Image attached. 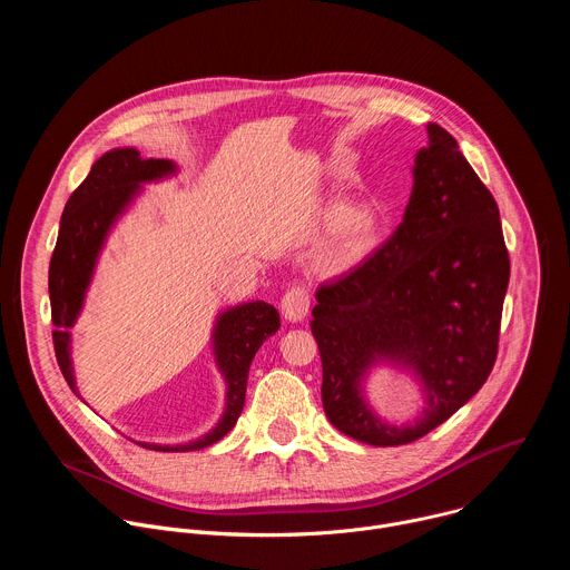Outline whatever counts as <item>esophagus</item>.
I'll return each mask as SVG.
<instances>
[{"mask_svg": "<svg viewBox=\"0 0 570 570\" xmlns=\"http://www.w3.org/2000/svg\"><path fill=\"white\" fill-rule=\"evenodd\" d=\"M308 306H311V297H308V291L304 286H293L282 297V315L288 322L304 320L306 313H308Z\"/></svg>", "mask_w": 570, "mask_h": 570, "instance_id": "1", "label": "esophagus"}]
</instances>
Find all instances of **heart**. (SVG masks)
Here are the masks:
<instances>
[{
    "instance_id": "heart-1",
    "label": "heart",
    "mask_w": 570,
    "mask_h": 570,
    "mask_svg": "<svg viewBox=\"0 0 570 570\" xmlns=\"http://www.w3.org/2000/svg\"><path fill=\"white\" fill-rule=\"evenodd\" d=\"M322 227L330 232L322 259L332 271L361 266L376 248L385 232V216L376 203H350L334 196L322 205Z\"/></svg>"
}]
</instances>
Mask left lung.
I'll return each mask as SVG.
<instances>
[{"label":"left lung","mask_w":570,"mask_h":570,"mask_svg":"<svg viewBox=\"0 0 570 570\" xmlns=\"http://www.w3.org/2000/svg\"><path fill=\"white\" fill-rule=\"evenodd\" d=\"M417 150L403 220L365 264L315 293L311 332L322 358V405L345 435L409 444L440 424L490 376L510 282L501 214L458 141L438 124ZM411 368L428 409L411 425L383 423L364 401L372 366Z\"/></svg>","instance_id":"8db88e82"}]
</instances>
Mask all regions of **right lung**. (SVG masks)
I'll return each instance as SVG.
<instances>
[{"mask_svg":"<svg viewBox=\"0 0 570 570\" xmlns=\"http://www.w3.org/2000/svg\"><path fill=\"white\" fill-rule=\"evenodd\" d=\"M176 171L178 167L171 159H144L135 148H115L95 161L88 178L78 185L65 205L58 240L49 264V299L56 358L67 385L76 394L78 390L73 381L69 345L71 334L67 330L73 327L80 308H83L104 243L112 225L141 191V185L169 178ZM277 330L279 313L268 302L257 299L220 311L212 334L214 358L227 383L225 411L218 424L203 438L187 444H137L153 451H198L225 438L236 424L243 403H246L250 363L264 341L271 338Z\"/></svg>","mask_w":570,"mask_h":570,"instance_id":"obj_1","label":"right lung"}]
</instances>
